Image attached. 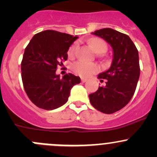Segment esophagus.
<instances>
[{
  "label": "esophagus",
  "mask_w": 157,
  "mask_h": 157,
  "mask_svg": "<svg viewBox=\"0 0 157 157\" xmlns=\"http://www.w3.org/2000/svg\"><path fill=\"white\" fill-rule=\"evenodd\" d=\"M87 81V79L86 78H81V82L82 83H85V82Z\"/></svg>",
  "instance_id": "obj_1"
}]
</instances>
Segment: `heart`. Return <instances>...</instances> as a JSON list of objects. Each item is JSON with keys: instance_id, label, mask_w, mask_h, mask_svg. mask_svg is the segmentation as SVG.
I'll use <instances>...</instances> for the list:
<instances>
[{"instance_id": "obj_1", "label": "heart", "mask_w": 157, "mask_h": 157, "mask_svg": "<svg viewBox=\"0 0 157 157\" xmlns=\"http://www.w3.org/2000/svg\"><path fill=\"white\" fill-rule=\"evenodd\" d=\"M90 45L93 50L96 53L101 55L102 54L106 52L108 49L107 43L102 39L99 38H95L92 39L90 41ZM78 42H74L68 50V56L70 58H72L76 54L77 48H78ZM72 71L77 75L83 77H88L91 76L92 74H95L99 71V66L93 62H87V61H77L72 64Z\"/></svg>"}]
</instances>
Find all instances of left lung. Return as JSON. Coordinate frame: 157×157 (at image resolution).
<instances>
[{"instance_id": "1", "label": "left lung", "mask_w": 157, "mask_h": 157, "mask_svg": "<svg viewBox=\"0 0 157 157\" xmlns=\"http://www.w3.org/2000/svg\"><path fill=\"white\" fill-rule=\"evenodd\" d=\"M93 34L105 39L113 49V61L108 71L99 74L105 86L89 95L91 105L99 112L112 114L124 108L134 96L140 77L138 51L128 35L110 28Z\"/></svg>"}]
</instances>
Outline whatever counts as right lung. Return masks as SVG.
Masks as SVG:
<instances>
[{
    "label": "right lung",
    "instance_id": "add662e5",
    "mask_svg": "<svg viewBox=\"0 0 157 157\" xmlns=\"http://www.w3.org/2000/svg\"><path fill=\"white\" fill-rule=\"evenodd\" d=\"M67 33L45 30L37 33L25 48L21 62L23 87L33 104L53 110L67 102L71 88L80 78L68 73L56 74L58 66L67 60V51L77 39Z\"/></svg>",
    "mask_w": 157,
    "mask_h": 157
}]
</instances>
